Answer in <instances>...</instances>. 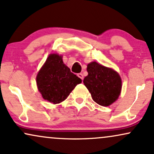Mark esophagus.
Segmentation results:
<instances>
[{"label": "esophagus", "mask_w": 154, "mask_h": 154, "mask_svg": "<svg viewBox=\"0 0 154 154\" xmlns=\"http://www.w3.org/2000/svg\"><path fill=\"white\" fill-rule=\"evenodd\" d=\"M77 75H78V76H79V77L80 78V79H81V80H83V73H78Z\"/></svg>", "instance_id": "esophagus-1"}]
</instances>
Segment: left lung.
Returning a JSON list of instances; mask_svg holds the SVG:
<instances>
[{
    "label": "left lung",
    "mask_w": 154,
    "mask_h": 154,
    "mask_svg": "<svg viewBox=\"0 0 154 154\" xmlns=\"http://www.w3.org/2000/svg\"><path fill=\"white\" fill-rule=\"evenodd\" d=\"M87 71L83 83L95 103L109 106L118 98L122 89L118 73L95 61L88 64Z\"/></svg>",
    "instance_id": "left-lung-1"
}]
</instances>
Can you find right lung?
<instances>
[{"label": "right lung", "instance_id": "right-lung-1", "mask_svg": "<svg viewBox=\"0 0 154 154\" xmlns=\"http://www.w3.org/2000/svg\"><path fill=\"white\" fill-rule=\"evenodd\" d=\"M81 79L71 72L63 62L62 57L56 54H50L37 76L38 90L43 98L50 103H61Z\"/></svg>", "mask_w": 154, "mask_h": 154}]
</instances>
